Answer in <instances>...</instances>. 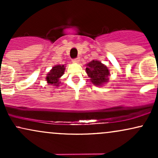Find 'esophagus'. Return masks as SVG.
Masks as SVG:
<instances>
[{
    "mask_svg": "<svg viewBox=\"0 0 158 158\" xmlns=\"http://www.w3.org/2000/svg\"><path fill=\"white\" fill-rule=\"evenodd\" d=\"M73 62H75V63H78L79 62V61H80V58L79 57H77V58H75V59H73Z\"/></svg>",
    "mask_w": 158,
    "mask_h": 158,
    "instance_id": "obj_1",
    "label": "esophagus"
}]
</instances>
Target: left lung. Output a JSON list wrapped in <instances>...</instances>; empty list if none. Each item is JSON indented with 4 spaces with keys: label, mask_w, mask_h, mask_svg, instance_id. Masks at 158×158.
<instances>
[{
    "label": "left lung",
    "mask_w": 158,
    "mask_h": 158,
    "mask_svg": "<svg viewBox=\"0 0 158 158\" xmlns=\"http://www.w3.org/2000/svg\"><path fill=\"white\" fill-rule=\"evenodd\" d=\"M86 72L91 82L95 85H102L108 81L109 70L100 61L93 60L87 64Z\"/></svg>",
    "instance_id": "obj_1"
}]
</instances>
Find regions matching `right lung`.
<instances>
[{
  "mask_svg": "<svg viewBox=\"0 0 158 158\" xmlns=\"http://www.w3.org/2000/svg\"><path fill=\"white\" fill-rule=\"evenodd\" d=\"M64 65H56L53 67L52 70H50V73L47 76V81L49 84H51L54 86H58L60 84L59 82V78L64 74Z\"/></svg>",
  "mask_w": 158,
  "mask_h": 158,
  "instance_id": "obj_1",
  "label": "right lung"
}]
</instances>
